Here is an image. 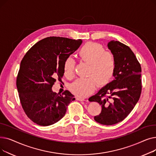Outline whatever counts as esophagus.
Here are the masks:
<instances>
[{"label": "esophagus", "mask_w": 156, "mask_h": 156, "mask_svg": "<svg viewBox=\"0 0 156 156\" xmlns=\"http://www.w3.org/2000/svg\"><path fill=\"white\" fill-rule=\"evenodd\" d=\"M76 100L79 101H84L85 99H83V98H80V97H76Z\"/></svg>", "instance_id": "esophagus-1"}]
</instances>
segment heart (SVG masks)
Segmentation results:
<instances>
[{
  "label": "heart",
  "instance_id": "1",
  "mask_svg": "<svg viewBox=\"0 0 156 156\" xmlns=\"http://www.w3.org/2000/svg\"><path fill=\"white\" fill-rule=\"evenodd\" d=\"M78 56L80 61L89 64L88 76L78 79L70 85V91L79 97H85L94 92L96 83L99 87L108 85L112 79L116 70V63L112 54L106 52L99 44L88 42L81 47ZM75 62L68 57L63 64L64 75L71 78L74 75Z\"/></svg>",
  "mask_w": 156,
  "mask_h": 156
}]
</instances>
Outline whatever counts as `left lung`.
<instances>
[{
  "mask_svg": "<svg viewBox=\"0 0 156 156\" xmlns=\"http://www.w3.org/2000/svg\"><path fill=\"white\" fill-rule=\"evenodd\" d=\"M108 47L115 60V79L88 100L101 105V112L94 117L95 121L104 125H112L126 118L140 99L142 69L128 46L111 40Z\"/></svg>",
  "mask_w": 156,
  "mask_h": 156,
  "instance_id": "8db88e82",
  "label": "left lung"
}]
</instances>
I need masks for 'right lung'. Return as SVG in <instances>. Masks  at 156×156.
Returning <instances> with one entry per match:
<instances>
[{"label":"right lung","instance_id":"add662e5","mask_svg":"<svg viewBox=\"0 0 156 156\" xmlns=\"http://www.w3.org/2000/svg\"><path fill=\"white\" fill-rule=\"evenodd\" d=\"M82 43L59 37L40 40L24 55L16 79L19 97L27 116L40 126H49L65 115L69 104L75 100L68 90L62 95L52 87L64 75L65 59Z\"/></svg>","mask_w":156,"mask_h":156}]
</instances>
